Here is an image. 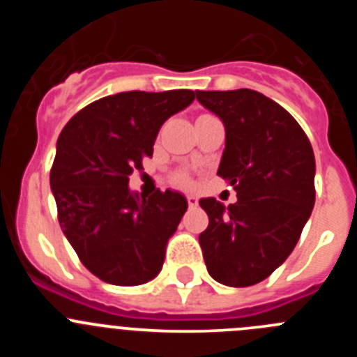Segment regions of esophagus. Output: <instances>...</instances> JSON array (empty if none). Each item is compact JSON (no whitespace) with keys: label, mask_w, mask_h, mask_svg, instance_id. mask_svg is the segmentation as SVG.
Instances as JSON below:
<instances>
[{"label":"esophagus","mask_w":357,"mask_h":357,"mask_svg":"<svg viewBox=\"0 0 357 357\" xmlns=\"http://www.w3.org/2000/svg\"><path fill=\"white\" fill-rule=\"evenodd\" d=\"M185 198H188V206L189 207H197L198 206V198L195 197V195H188Z\"/></svg>","instance_id":"esophagus-1"}]
</instances>
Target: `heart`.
Masks as SVG:
<instances>
[{"mask_svg":"<svg viewBox=\"0 0 357 357\" xmlns=\"http://www.w3.org/2000/svg\"><path fill=\"white\" fill-rule=\"evenodd\" d=\"M176 181L181 182V184H188L189 176L185 175V173H178V175H176Z\"/></svg>","mask_w":357,"mask_h":357,"instance_id":"heart-1","label":"heart"}]
</instances>
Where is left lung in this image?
<instances>
[{
  "label": "left lung",
  "mask_w": 357,
  "mask_h": 357,
  "mask_svg": "<svg viewBox=\"0 0 357 357\" xmlns=\"http://www.w3.org/2000/svg\"><path fill=\"white\" fill-rule=\"evenodd\" d=\"M225 125L218 175L238 193L225 207L200 200L207 272L232 288L257 284L288 259L314 206V153L296 119L252 89L197 91Z\"/></svg>",
  "instance_id": "8db88e82"
}]
</instances>
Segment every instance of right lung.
Returning a JSON list of instances; mask_svg holds the SVG:
<instances>
[{
    "instance_id": "obj_1",
    "label": "right lung",
    "mask_w": 357,
    "mask_h": 357,
    "mask_svg": "<svg viewBox=\"0 0 357 357\" xmlns=\"http://www.w3.org/2000/svg\"><path fill=\"white\" fill-rule=\"evenodd\" d=\"M195 100L189 89L128 91L100 98L62 128L50 172L62 232L91 273L137 286L160 272L166 243L188 209L175 191L132 195L162 123Z\"/></svg>"
}]
</instances>
